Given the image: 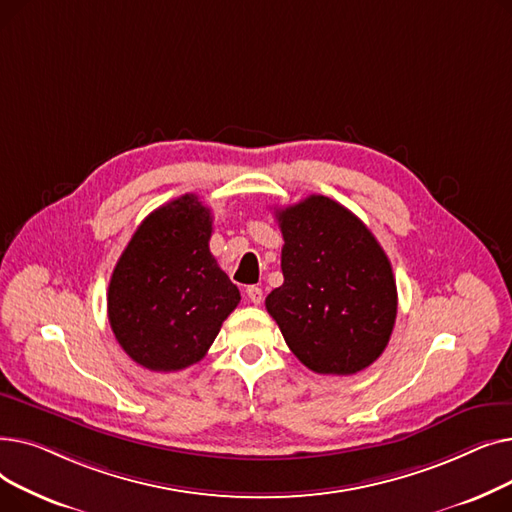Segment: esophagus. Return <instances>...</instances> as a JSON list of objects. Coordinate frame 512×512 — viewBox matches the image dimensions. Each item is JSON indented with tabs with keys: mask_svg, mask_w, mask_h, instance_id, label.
I'll return each instance as SVG.
<instances>
[{
	"mask_svg": "<svg viewBox=\"0 0 512 512\" xmlns=\"http://www.w3.org/2000/svg\"><path fill=\"white\" fill-rule=\"evenodd\" d=\"M247 299L255 305H261L263 303V290L259 286H249L247 288Z\"/></svg>",
	"mask_w": 512,
	"mask_h": 512,
	"instance_id": "1",
	"label": "esophagus"
}]
</instances>
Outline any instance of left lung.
Wrapping results in <instances>:
<instances>
[{"instance_id":"obj_1","label":"left lung","mask_w":512,"mask_h":512,"mask_svg":"<svg viewBox=\"0 0 512 512\" xmlns=\"http://www.w3.org/2000/svg\"><path fill=\"white\" fill-rule=\"evenodd\" d=\"M284 284L270 313L297 359L315 373L353 375L388 346L396 280L380 242L353 211L324 195L278 209Z\"/></svg>"}]
</instances>
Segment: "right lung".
Instances as JSON below:
<instances>
[{"mask_svg":"<svg viewBox=\"0 0 512 512\" xmlns=\"http://www.w3.org/2000/svg\"><path fill=\"white\" fill-rule=\"evenodd\" d=\"M211 211L182 195L151 211L120 255L107 317L124 353L151 371H178L205 357L238 288L209 251Z\"/></svg>","mask_w":512,"mask_h":512,"instance_id":"add662e5","label":"right lung"}]
</instances>
